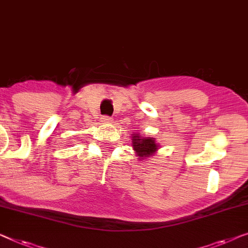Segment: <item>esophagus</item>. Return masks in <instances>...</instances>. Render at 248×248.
Returning <instances> with one entry per match:
<instances>
[{"mask_svg": "<svg viewBox=\"0 0 248 248\" xmlns=\"http://www.w3.org/2000/svg\"><path fill=\"white\" fill-rule=\"evenodd\" d=\"M100 121H102V123L107 124V123H110V122L113 121V118L109 117V116H103L102 118H100Z\"/></svg>", "mask_w": 248, "mask_h": 248, "instance_id": "esophagus-1", "label": "esophagus"}]
</instances>
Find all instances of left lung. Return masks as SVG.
Instances as JSON below:
<instances>
[{
  "mask_svg": "<svg viewBox=\"0 0 248 248\" xmlns=\"http://www.w3.org/2000/svg\"><path fill=\"white\" fill-rule=\"evenodd\" d=\"M132 146L135 151L136 156H139L140 159H145V157L154 155L159 149L155 139L143 138L140 134H132Z\"/></svg>",
  "mask_w": 248,
  "mask_h": 248,
  "instance_id": "8db88e82",
  "label": "left lung"
}]
</instances>
